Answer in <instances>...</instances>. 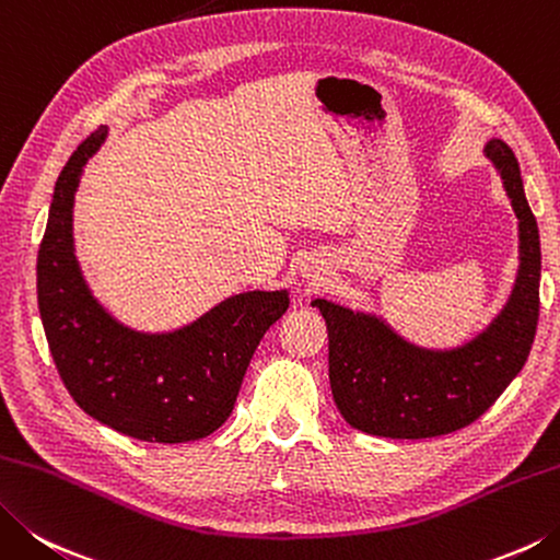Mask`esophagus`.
Masks as SVG:
<instances>
[{
	"label": "esophagus",
	"mask_w": 560,
	"mask_h": 560,
	"mask_svg": "<svg viewBox=\"0 0 560 560\" xmlns=\"http://www.w3.org/2000/svg\"><path fill=\"white\" fill-rule=\"evenodd\" d=\"M310 270H312V268H310Z\"/></svg>",
	"instance_id": "obj_1"
}]
</instances>
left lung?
<instances>
[{"label":"left lung","mask_w":560,"mask_h":560,"mask_svg":"<svg viewBox=\"0 0 560 560\" xmlns=\"http://www.w3.org/2000/svg\"><path fill=\"white\" fill-rule=\"evenodd\" d=\"M485 155L502 177L520 221V268L500 314L476 339L456 348H424L402 339L385 319L314 300L329 331V383L341 417L385 439H431L485 415L529 358L539 322L541 246L526 202L520 163L500 139Z\"/></svg>","instance_id":"1"}]
</instances>
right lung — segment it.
Wrapping results in <instances>:
<instances>
[{
  "label": "right lung",
  "instance_id": "right-lung-1",
  "mask_svg": "<svg viewBox=\"0 0 560 560\" xmlns=\"http://www.w3.org/2000/svg\"><path fill=\"white\" fill-rule=\"evenodd\" d=\"M107 126L84 139L58 175L38 248V312L68 393L102 424L153 444L205 439L229 419L253 353L290 307L288 290L231 294L192 324L149 334L124 326L88 288L72 238L84 163Z\"/></svg>",
  "mask_w": 560,
  "mask_h": 560
}]
</instances>
